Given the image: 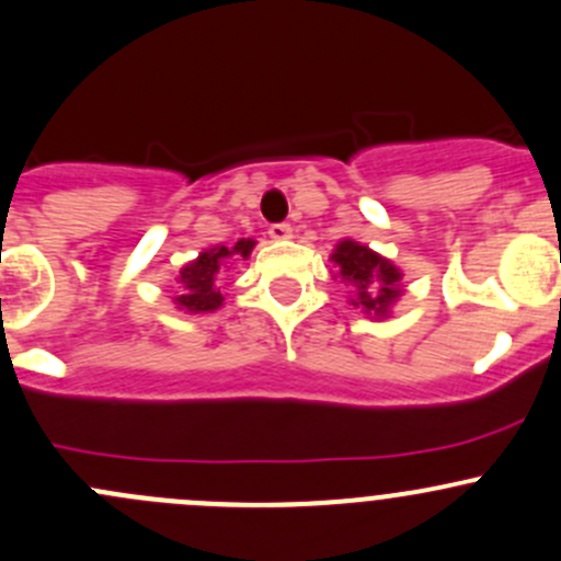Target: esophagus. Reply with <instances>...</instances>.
Wrapping results in <instances>:
<instances>
[{"instance_id": "1", "label": "esophagus", "mask_w": 561, "mask_h": 561, "mask_svg": "<svg viewBox=\"0 0 561 561\" xmlns=\"http://www.w3.org/2000/svg\"><path fill=\"white\" fill-rule=\"evenodd\" d=\"M268 236L274 241H290L293 239V228L287 222H279V225H271L268 228Z\"/></svg>"}]
</instances>
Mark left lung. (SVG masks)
Here are the masks:
<instances>
[{
  "instance_id": "8db88e82",
  "label": "left lung",
  "mask_w": 561,
  "mask_h": 561,
  "mask_svg": "<svg viewBox=\"0 0 561 561\" xmlns=\"http://www.w3.org/2000/svg\"><path fill=\"white\" fill-rule=\"evenodd\" d=\"M336 276L350 285V304L360 309L371 320H386L390 309L399 301L404 285H401V268L393 260L382 257L380 252L369 249L360 241H339L331 254Z\"/></svg>"
}]
</instances>
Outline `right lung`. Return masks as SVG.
I'll list each match as a JSON object with an SVG mask.
<instances>
[{"label":"right lung","mask_w":561,"mask_h":561,"mask_svg":"<svg viewBox=\"0 0 561 561\" xmlns=\"http://www.w3.org/2000/svg\"><path fill=\"white\" fill-rule=\"evenodd\" d=\"M257 241L252 239H239L233 247H208L197 254L195 260L184 265L179 271V296L173 298L175 307L184 309L186 314H208L217 312L222 307L225 296L219 293L222 285V274L230 268L233 260H247L252 254V249Z\"/></svg>","instance_id":"obj_1"}]
</instances>
